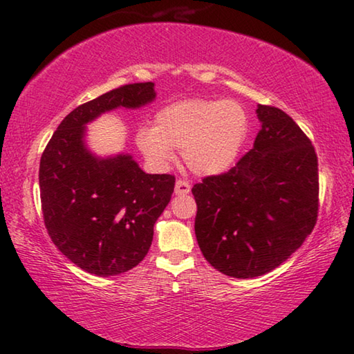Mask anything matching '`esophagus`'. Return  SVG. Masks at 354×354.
<instances>
[{
    "label": "esophagus",
    "instance_id": "esophagus-1",
    "mask_svg": "<svg viewBox=\"0 0 354 354\" xmlns=\"http://www.w3.org/2000/svg\"><path fill=\"white\" fill-rule=\"evenodd\" d=\"M190 192V184L184 179H178L175 184V194L176 195H187Z\"/></svg>",
    "mask_w": 354,
    "mask_h": 354
}]
</instances>
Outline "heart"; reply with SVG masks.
<instances>
[{"instance_id":"b5f03b06","label":"heart","mask_w":354,"mask_h":354,"mask_svg":"<svg viewBox=\"0 0 354 354\" xmlns=\"http://www.w3.org/2000/svg\"><path fill=\"white\" fill-rule=\"evenodd\" d=\"M250 131V117L234 100H181L140 127L136 143L156 169H165L181 149L184 164L196 175L212 176L236 162Z\"/></svg>"}]
</instances>
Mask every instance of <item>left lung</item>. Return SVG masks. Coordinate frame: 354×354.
<instances>
[{
	"mask_svg": "<svg viewBox=\"0 0 354 354\" xmlns=\"http://www.w3.org/2000/svg\"><path fill=\"white\" fill-rule=\"evenodd\" d=\"M254 145L230 171L195 184V236L206 261L227 277H262L313 232L319 164L313 143L278 107L259 104Z\"/></svg>",
	"mask_w": 354,
	"mask_h": 354,
	"instance_id": "obj_1",
	"label": "left lung"
}]
</instances>
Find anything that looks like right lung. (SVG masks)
<instances>
[{"mask_svg": "<svg viewBox=\"0 0 354 354\" xmlns=\"http://www.w3.org/2000/svg\"><path fill=\"white\" fill-rule=\"evenodd\" d=\"M154 98L153 82H137L77 106L41 154L39 184L48 234L65 257L97 277L128 272L147 256L175 176L148 175L131 154L95 156L86 145V124Z\"/></svg>", "mask_w": 354, "mask_h": 354, "instance_id": "1", "label": "right lung"}]
</instances>
